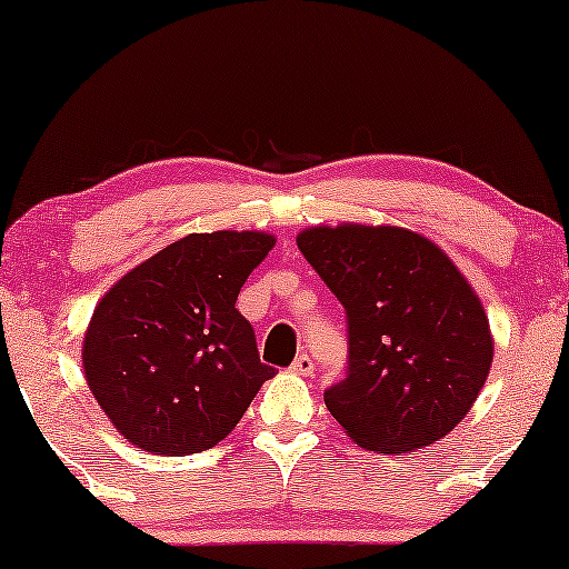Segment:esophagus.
<instances>
[{"instance_id":"esophagus-1","label":"esophagus","mask_w":569,"mask_h":569,"mask_svg":"<svg viewBox=\"0 0 569 569\" xmlns=\"http://www.w3.org/2000/svg\"><path fill=\"white\" fill-rule=\"evenodd\" d=\"M313 368H316V365H313V360H310V357L308 355H298V357H295V362H292V372H298V376H310V372H313Z\"/></svg>"}]
</instances>
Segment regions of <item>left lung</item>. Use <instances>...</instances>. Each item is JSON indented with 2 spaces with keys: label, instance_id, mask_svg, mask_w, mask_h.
Wrapping results in <instances>:
<instances>
[{
  "label": "left lung",
  "instance_id": "1",
  "mask_svg": "<svg viewBox=\"0 0 569 569\" xmlns=\"http://www.w3.org/2000/svg\"><path fill=\"white\" fill-rule=\"evenodd\" d=\"M298 248L345 306L347 378L323 401L357 446L415 453L477 401L495 341L466 277L432 240L393 224H318Z\"/></svg>",
  "mask_w": 569,
  "mask_h": 569
}]
</instances>
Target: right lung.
Segmentation results:
<instances>
[{"label": "right lung", "instance_id": "obj_1", "mask_svg": "<svg viewBox=\"0 0 569 569\" xmlns=\"http://www.w3.org/2000/svg\"><path fill=\"white\" fill-rule=\"evenodd\" d=\"M274 243L259 230L191 232L100 298L82 368L131 446L154 456L214 448L274 376L236 308L240 287Z\"/></svg>", "mask_w": 569, "mask_h": 569}]
</instances>
